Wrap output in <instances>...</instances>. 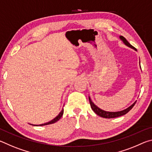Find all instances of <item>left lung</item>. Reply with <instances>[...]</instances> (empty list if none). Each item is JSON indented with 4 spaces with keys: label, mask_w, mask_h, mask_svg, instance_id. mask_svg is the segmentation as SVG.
Listing matches in <instances>:
<instances>
[{
    "label": "left lung",
    "mask_w": 152,
    "mask_h": 152,
    "mask_svg": "<svg viewBox=\"0 0 152 152\" xmlns=\"http://www.w3.org/2000/svg\"><path fill=\"white\" fill-rule=\"evenodd\" d=\"M120 39H121L123 43H125L126 45H127L128 47H130L133 49H134L135 50H136V49L132 46V45L130 44L129 43L127 39H125V38L123 37V36H120ZM137 51V50H136ZM141 67V66H140ZM89 102H90V104H91V107L92 108V109L93 111L96 113V115H99V116L101 117H103V118H107V119H110V118H115V117H120V116H122V115H125L126 113H127L129 110L132 109V108L134 107V105L135 104V102L134 103H133L132 105H131L129 107H128L127 109H126L123 110H121V111H119V112H107V111H105V110H102L101 109H99V107L97 106H96L93 102H92L91 98L89 97Z\"/></svg>",
    "instance_id": "8db88e82"
}]
</instances>
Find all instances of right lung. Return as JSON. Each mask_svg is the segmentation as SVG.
Segmentation results:
<instances>
[{
  "label": "right lung",
  "mask_w": 152,
  "mask_h": 152,
  "mask_svg": "<svg viewBox=\"0 0 152 152\" xmlns=\"http://www.w3.org/2000/svg\"><path fill=\"white\" fill-rule=\"evenodd\" d=\"M63 113H64V109H62L61 110V111L59 113V115H58L57 117H56V118H54V119H53V120H51V121H50V122H48V123H43V124H42V125H39L38 126H42V125H50V124H52V123H56V122H57L58 120H60V119H61V117H62V115H63ZM34 126H35V125H34ZM36 126H37V125H36Z\"/></svg>",
  "instance_id": "right-lung-1"
}]
</instances>
